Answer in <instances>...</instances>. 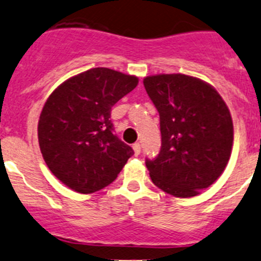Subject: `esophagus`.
I'll return each mask as SVG.
<instances>
[{"label": "esophagus", "instance_id": "obj_1", "mask_svg": "<svg viewBox=\"0 0 261 261\" xmlns=\"http://www.w3.org/2000/svg\"><path fill=\"white\" fill-rule=\"evenodd\" d=\"M133 151H134V154H136V156H138V154L141 153V144H139L138 142L133 144Z\"/></svg>", "mask_w": 261, "mask_h": 261}]
</instances>
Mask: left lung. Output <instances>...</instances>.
Returning a JSON list of instances; mask_svg holds the SVG:
<instances>
[{"instance_id":"1","label":"left lung","mask_w":261,"mask_h":261,"mask_svg":"<svg viewBox=\"0 0 261 261\" xmlns=\"http://www.w3.org/2000/svg\"><path fill=\"white\" fill-rule=\"evenodd\" d=\"M160 114L161 149L146 159L152 182L177 198L195 197L221 176L231 156L233 124L213 86L181 73L143 80Z\"/></svg>"}]
</instances>
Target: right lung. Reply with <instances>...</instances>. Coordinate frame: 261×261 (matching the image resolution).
<instances>
[{"mask_svg": "<svg viewBox=\"0 0 261 261\" xmlns=\"http://www.w3.org/2000/svg\"><path fill=\"white\" fill-rule=\"evenodd\" d=\"M138 85V79L97 67L71 77L50 94L38 123L46 166L66 187L82 194L117 179L130 146L114 134L112 108Z\"/></svg>", "mask_w": 261, "mask_h": 261, "instance_id": "add662e5", "label": "right lung"}]
</instances>
